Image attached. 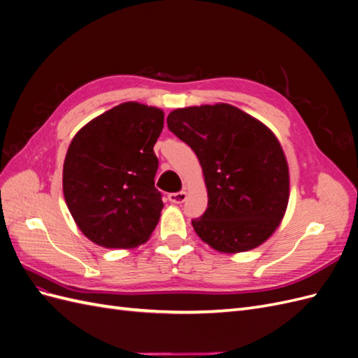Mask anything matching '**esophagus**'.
<instances>
[{"instance_id":"obj_1","label":"esophagus","mask_w":358,"mask_h":358,"mask_svg":"<svg viewBox=\"0 0 358 358\" xmlns=\"http://www.w3.org/2000/svg\"><path fill=\"white\" fill-rule=\"evenodd\" d=\"M187 200V192L180 191V192H171L169 194V201L175 203V204H180Z\"/></svg>"}]
</instances>
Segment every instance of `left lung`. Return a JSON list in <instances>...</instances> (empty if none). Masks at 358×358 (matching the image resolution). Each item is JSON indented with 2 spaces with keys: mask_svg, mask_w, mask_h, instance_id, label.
<instances>
[{
  "mask_svg": "<svg viewBox=\"0 0 358 358\" xmlns=\"http://www.w3.org/2000/svg\"><path fill=\"white\" fill-rule=\"evenodd\" d=\"M167 125L196 152L203 170L208 209L192 220L200 239L224 254L264 243L289 199L288 162L272 129L225 103L176 109Z\"/></svg>",
  "mask_w": 358,
  "mask_h": 358,
  "instance_id": "8db88e82",
  "label": "left lung"
}]
</instances>
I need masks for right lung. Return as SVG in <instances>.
Segmentation results:
<instances>
[{"label":"right lung","mask_w":358,"mask_h":358,"mask_svg":"<svg viewBox=\"0 0 358 358\" xmlns=\"http://www.w3.org/2000/svg\"><path fill=\"white\" fill-rule=\"evenodd\" d=\"M164 112L136 101L122 103L82 127L69 146L62 191L79 230L103 248L145 243L164 203L155 188L154 145Z\"/></svg>","instance_id":"1"}]
</instances>
